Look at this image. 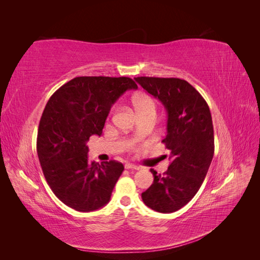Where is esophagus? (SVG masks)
<instances>
[{"label":"esophagus","instance_id":"esophagus-1","mask_svg":"<svg viewBox=\"0 0 260 260\" xmlns=\"http://www.w3.org/2000/svg\"><path fill=\"white\" fill-rule=\"evenodd\" d=\"M125 169H127V170H140V167H137V165L132 164V163H127V164H125Z\"/></svg>","mask_w":260,"mask_h":260}]
</instances>
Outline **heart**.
Instances as JSON below:
<instances>
[{"instance_id": "obj_1", "label": "heart", "mask_w": 260, "mask_h": 260, "mask_svg": "<svg viewBox=\"0 0 260 260\" xmlns=\"http://www.w3.org/2000/svg\"><path fill=\"white\" fill-rule=\"evenodd\" d=\"M133 104L139 115L147 114V113H156L155 101H154L153 97L148 95H142V93L135 95L133 97ZM116 108H117V105H114V106L110 108L109 114L114 115V113L116 112Z\"/></svg>"}]
</instances>
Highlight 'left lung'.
<instances>
[{"instance_id": "obj_1", "label": "left lung", "mask_w": 260, "mask_h": 260, "mask_svg": "<svg viewBox=\"0 0 260 260\" xmlns=\"http://www.w3.org/2000/svg\"><path fill=\"white\" fill-rule=\"evenodd\" d=\"M135 80L167 108L168 135L162 142L171 159L162 175L151 169L154 181L142 193L143 202L157 212L178 211L196 196L211 164V113L200 92L183 79L137 77Z\"/></svg>"}]
</instances>
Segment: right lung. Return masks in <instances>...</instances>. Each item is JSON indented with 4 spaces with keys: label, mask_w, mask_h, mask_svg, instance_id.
<instances>
[{
    "label": "right lung",
    "mask_w": 260,
    "mask_h": 260,
    "mask_svg": "<svg viewBox=\"0 0 260 260\" xmlns=\"http://www.w3.org/2000/svg\"><path fill=\"white\" fill-rule=\"evenodd\" d=\"M137 85L128 77H76L54 91L43 110L37 152L43 175L66 206L80 212L103 208L124 171L117 161H88L87 142L101 136L110 107Z\"/></svg>",
    "instance_id": "1"
}]
</instances>
